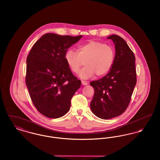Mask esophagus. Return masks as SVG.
<instances>
[{"label":"esophagus","mask_w":160,"mask_h":160,"mask_svg":"<svg viewBox=\"0 0 160 160\" xmlns=\"http://www.w3.org/2000/svg\"><path fill=\"white\" fill-rule=\"evenodd\" d=\"M82 84L83 85H85V86L88 85V82H86V81H83V80H82Z\"/></svg>","instance_id":"34e87169"}]
</instances>
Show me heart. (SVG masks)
Listing matches in <instances>:
<instances>
[{"label": "heart", "mask_w": 160, "mask_h": 160, "mask_svg": "<svg viewBox=\"0 0 160 160\" xmlns=\"http://www.w3.org/2000/svg\"><path fill=\"white\" fill-rule=\"evenodd\" d=\"M65 58L71 70L77 74L83 65L85 67L78 76L88 79L95 74L101 77L108 73L112 67L115 59L113 48L102 42H91L78 49V52L72 49L68 50Z\"/></svg>", "instance_id": "1"}]
</instances>
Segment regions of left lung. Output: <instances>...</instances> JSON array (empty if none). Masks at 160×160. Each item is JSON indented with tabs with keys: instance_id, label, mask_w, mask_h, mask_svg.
Segmentation results:
<instances>
[{
	"instance_id": "1",
	"label": "left lung",
	"mask_w": 160,
	"mask_h": 160,
	"mask_svg": "<svg viewBox=\"0 0 160 160\" xmlns=\"http://www.w3.org/2000/svg\"><path fill=\"white\" fill-rule=\"evenodd\" d=\"M115 55L110 71L100 80L90 83L94 89L91 109L97 117L108 120L122 115L131 101L137 83L135 57L126 42L112 34Z\"/></svg>"
}]
</instances>
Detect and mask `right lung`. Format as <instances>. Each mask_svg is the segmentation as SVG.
Segmentation results:
<instances>
[{
    "label": "right lung",
    "instance_id": "obj_1",
    "mask_svg": "<svg viewBox=\"0 0 160 160\" xmlns=\"http://www.w3.org/2000/svg\"><path fill=\"white\" fill-rule=\"evenodd\" d=\"M82 38L45 34L34 43L27 57L26 85L34 105L47 117L65 115L70 109L72 97L81 86L65 55Z\"/></svg>",
    "mask_w": 160,
    "mask_h": 160
}]
</instances>
